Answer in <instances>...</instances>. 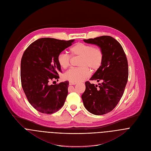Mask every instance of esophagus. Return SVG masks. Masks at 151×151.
Returning <instances> with one entry per match:
<instances>
[{
	"label": "esophagus",
	"mask_w": 151,
	"mask_h": 151,
	"mask_svg": "<svg viewBox=\"0 0 151 151\" xmlns=\"http://www.w3.org/2000/svg\"><path fill=\"white\" fill-rule=\"evenodd\" d=\"M77 83H75V82H72V81H70L69 82V84L70 85H75V84H76Z\"/></svg>",
	"instance_id": "1"
}]
</instances>
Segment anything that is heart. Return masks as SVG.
Wrapping results in <instances>:
<instances>
[{
    "label": "heart",
    "instance_id": "obj_1",
    "mask_svg": "<svg viewBox=\"0 0 151 151\" xmlns=\"http://www.w3.org/2000/svg\"><path fill=\"white\" fill-rule=\"evenodd\" d=\"M72 56H80L79 67L72 68L64 74V78L72 82H81L88 78L90 74V69L96 71L101 66L103 61V53L98 47L92 45L79 42L70 49ZM71 57L70 55L61 53L57 58L59 66L63 69L68 68L70 64Z\"/></svg>",
    "mask_w": 151,
    "mask_h": 151
}]
</instances>
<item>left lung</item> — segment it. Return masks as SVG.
<instances>
[{
	"mask_svg": "<svg viewBox=\"0 0 151 151\" xmlns=\"http://www.w3.org/2000/svg\"><path fill=\"white\" fill-rule=\"evenodd\" d=\"M83 41L99 46L104 58L101 66L90 79L101 83L98 86L86 81L81 98L89 112L104 115L116 107L124 93L129 75L127 59L121 44L111 36H102Z\"/></svg>",
	"mask_w": 151,
	"mask_h": 151,
	"instance_id": "1",
	"label": "left lung"
}]
</instances>
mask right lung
Returning <instances> with one entry per match:
<instances>
[{
    "label": "right lung",
    "mask_w": 151,
    "mask_h": 151,
    "mask_svg": "<svg viewBox=\"0 0 151 151\" xmlns=\"http://www.w3.org/2000/svg\"><path fill=\"white\" fill-rule=\"evenodd\" d=\"M73 42L74 39L40 38L25 50L21 63V84L28 102L39 112L52 114L64 104L69 82L50 83L58 80L62 72L58 56Z\"/></svg>",
    "instance_id": "right-lung-1"
}]
</instances>
